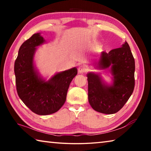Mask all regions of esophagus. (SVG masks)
<instances>
[{
    "instance_id": "esophagus-1",
    "label": "esophagus",
    "mask_w": 151,
    "mask_h": 151,
    "mask_svg": "<svg viewBox=\"0 0 151 151\" xmlns=\"http://www.w3.org/2000/svg\"><path fill=\"white\" fill-rule=\"evenodd\" d=\"M87 70H88V68L85 65H81L79 66V68H78V73H80V74L85 73Z\"/></svg>"
}]
</instances>
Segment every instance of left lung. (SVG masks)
Instances as JSON below:
<instances>
[{
  "mask_svg": "<svg viewBox=\"0 0 151 151\" xmlns=\"http://www.w3.org/2000/svg\"><path fill=\"white\" fill-rule=\"evenodd\" d=\"M102 69L111 66L113 84L107 85L99 75L87 74L88 102L94 111L114 114L120 111L129 100L134 88V58L127 42L122 47L109 52L103 51L97 63Z\"/></svg>",
  "mask_w": 151,
  "mask_h": 151,
  "instance_id": "obj_1",
  "label": "left lung"
}]
</instances>
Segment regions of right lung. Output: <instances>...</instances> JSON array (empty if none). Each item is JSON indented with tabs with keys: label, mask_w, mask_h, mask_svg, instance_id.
Returning <instances> with one entry per match:
<instances>
[{
	"label": "right lung",
	"mask_w": 151,
	"mask_h": 151,
	"mask_svg": "<svg viewBox=\"0 0 151 151\" xmlns=\"http://www.w3.org/2000/svg\"><path fill=\"white\" fill-rule=\"evenodd\" d=\"M40 33H36L20 46L14 63L18 95L30 111L39 115L57 112L66 101V94L76 67L58 73L45 81L35 69L33 58L37 47L45 42Z\"/></svg>",
	"instance_id": "right-lung-1"
}]
</instances>
